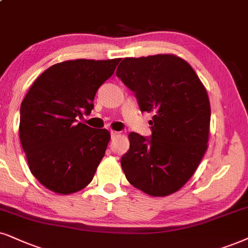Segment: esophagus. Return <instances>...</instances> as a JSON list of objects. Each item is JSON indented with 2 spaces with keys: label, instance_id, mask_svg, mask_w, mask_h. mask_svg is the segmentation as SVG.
<instances>
[{
  "label": "esophagus",
  "instance_id": "obj_1",
  "mask_svg": "<svg viewBox=\"0 0 248 248\" xmlns=\"http://www.w3.org/2000/svg\"><path fill=\"white\" fill-rule=\"evenodd\" d=\"M119 135V131H115V130H111V137L112 139H114V137H117Z\"/></svg>",
  "mask_w": 248,
  "mask_h": 248
}]
</instances>
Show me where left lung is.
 Segmentation results:
<instances>
[{
    "instance_id": "1",
    "label": "left lung",
    "mask_w": 248,
    "mask_h": 248,
    "mask_svg": "<svg viewBox=\"0 0 248 248\" xmlns=\"http://www.w3.org/2000/svg\"><path fill=\"white\" fill-rule=\"evenodd\" d=\"M117 77L135 93L140 111L152 112V135L129 134L121 167L131 186L150 196L180 190L207 150L211 105L187 62L174 55L124 58Z\"/></svg>"
}]
</instances>
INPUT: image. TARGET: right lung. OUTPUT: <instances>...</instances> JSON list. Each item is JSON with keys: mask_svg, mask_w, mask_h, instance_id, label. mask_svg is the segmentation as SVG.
<instances>
[{"mask_svg": "<svg viewBox=\"0 0 248 248\" xmlns=\"http://www.w3.org/2000/svg\"><path fill=\"white\" fill-rule=\"evenodd\" d=\"M120 58L52 65L34 81L20 106L19 137L31 171L46 189L77 192L93 180L111 135L79 121Z\"/></svg>", "mask_w": 248, "mask_h": 248, "instance_id": "1", "label": "right lung"}]
</instances>
